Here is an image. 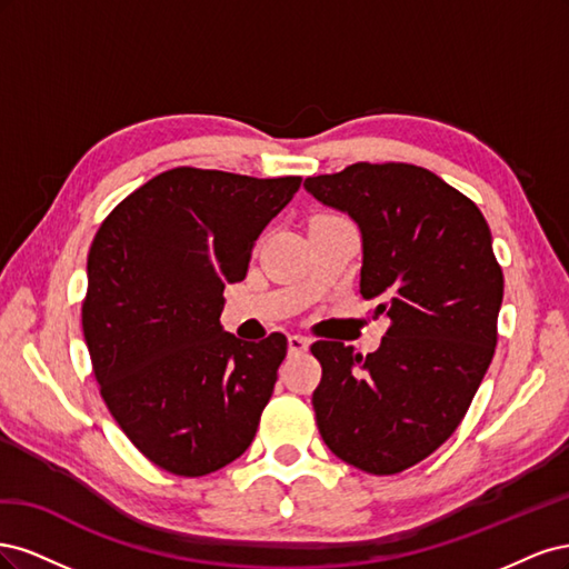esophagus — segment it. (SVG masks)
<instances>
[{"instance_id":"1","label":"esophagus","mask_w":569,"mask_h":569,"mask_svg":"<svg viewBox=\"0 0 569 569\" xmlns=\"http://www.w3.org/2000/svg\"><path fill=\"white\" fill-rule=\"evenodd\" d=\"M287 347H289V353H306L308 351V347H311V339H306V337H301V335H291L289 339H287Z\"/></svg>"}]
</instances>
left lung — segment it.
Wrapping results in <instances>:
<instances>
[{"mask_svg":"<svg viewBox=\"0 0 569 569\" xmlns=\"http://www.w3.org/2000/svg\"><path fill=\"white\" fill-rule=\"evenodd\" d=\"M303 187L356 220L360 295L389 320L375 353L311 347L320 437L353 468L396 475L456 432L493 358L503 272L491 232L475 201L420 166L353 163Z\"/></svg>","mask_w":569,"mask_h":569,"instance_id":"obj_1","label":"left lung"}]
</instances>
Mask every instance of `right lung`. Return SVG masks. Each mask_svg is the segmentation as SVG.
Listing matches in <instances>:
<instances>
[{
	"mask_svg": "<svg viewBox=\"0 0 569 569\" xmlns=\"http://www.w3.org/2000/svg\"><path fill=\"white\" fill-rule=\"evenodd\" d=\"M299 184L180 166L134 189L94 234L84 343L113 420L161 470L203 477L256 437L287 337L247 343L222 330V291L247 278L258 234Z\"/></svg>",
	"mask_w": 569,
	"mask_h": 569,
	"instance_id": "1",
	"label": "right lung"
}]
</instances>
